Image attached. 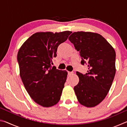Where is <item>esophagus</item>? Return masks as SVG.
<instances>
[{
    "label": "esophagus",
    "mask_w": 127,
    "mask_h": 127,
    "mask_svg": "<svg viewBox=\"0 0 127 127\" xmlns=\"http://www.w3.org/2000/svg\"><path fill=\"white\" fill-rule=\"evenodd\" d=\"M73 74V72H68V74L69 76H70V75H72Z\"/></svg>",
    "instance_id": "1"
}]
</instances>
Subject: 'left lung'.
I'll list each match as a JSON object with an SVG mask.
<instances>
[{"label": "left lung", "mask_w": 127, "mask_h": 127, "mask_svg": "<svg viewBox=\"0 0 127 127\" xmlns=\"http://www.w3.org/2000/svg\"><path fill=\"white\" fill-rule=\"evenodd\" d=\"M79 52L82 65L87 72H78L79 82L74 87L79 102L89 107L99 104L106 97L115 74L116 54L112 46L97 33L75 32L68 38Z\"/></svg>", "instance_id": "8db88e82"}]
</instances>
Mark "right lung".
<instances>
[{"mask_svg":"<svg viewBox=\"0 0 127 127\" xmlns=\"http://www.w3.org/2000/svg\"><path fill=\"white\" fill-rule=\"evenodd\" d=\"M71 31L54 33L37 32L28 38L17 54L20 76L34 101L51 107L61 99L68 73L51 65L58 47L67 40Z\"/></svg>","mask_w":127,"mask_h":127,"instance_id":"add662e5","label":"right lung"}]
</instances>
